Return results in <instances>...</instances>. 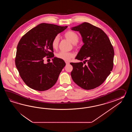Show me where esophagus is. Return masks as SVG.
Listing matches in <instances>:
<instances>
[{
	"instance_id": "1",
	"label": "esophagus",
	"mask_w": 132,
	"mask_h": 132,
	"mask_svg": "<svg viewBox=\"0 0 132 132\" xmlns=\"http://www.w3.org/2000/svg\"><path fill=\"white\" fill-rule=\"evenodd\" d=\"M65 63H66L67 65V64H69V62H67V61H65Z\"/></svg>"
}]
</instances>
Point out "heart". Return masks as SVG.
Listing matches in <instances>:
<instances>
[{
	"label": "heart",
	"mask_w": 132,
	"mask_h": 132,
	"mask_svg": "<svg viewBox=\"0 0 132 132\" xmlns=\"http://www.w3.org/2000/svg\"><path fill=\"white\" fill-rule=\"evenodd\" d=\"M65 38L69 40L73 44H76L79 41L78 35L75 32L72 31H67L65 34ZM59 43V37L58 36L55 37L51 43L52 48L56 49L57 48ZM56 57L59 59H62L65 61H68L73 56V54L71 52H60L56 54Z\"/></svg>",
	"instance_id": "obj_1"
}]
</instances>
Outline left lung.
Listing matches in <instances>:
<instances>
[{"label": "left lung", "instance_id": "1", "mask_svg": "<svg viewBox=\"0 0 132 132\" xmlns=\"http://www.w3.org/2000/svg\"><path fill=\"white\" fill-rule=\"evenodd\" d=\"M71 29L78 31L84 43L76 59L85 60L84 63H70L73 67L72 78L81 88L93 89L101 85L111 73L114 48L107 34L101 29L88 22H84ZM86 62L87 64L84 65Z\"/></svg>", "mask_w": 132, "mask_h": 132}]
</instances>
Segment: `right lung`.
<instances>
[{
  "label": "right lung",
  "mask_w": 132,
  "mask_h": 132,
  "mask_svg": "<svg viewBox=\"0 0 132 132\" xmlns=\"http://www.w3.org/2000/svg\"><path fill=\"white\" fill-rule=\"evenodd\" d=\"M67 26L42 23L25 34L17 47L15 64L23 81L38 91L46 90L56 84L65 63L53 55L51 43L55 37ZM53 58V62L45 64L44 57Z\"/></svg>",
  "instance_id": "1"
}]
</instances>
